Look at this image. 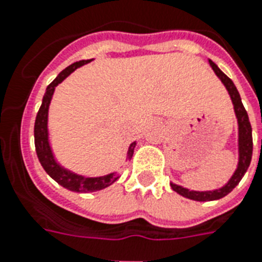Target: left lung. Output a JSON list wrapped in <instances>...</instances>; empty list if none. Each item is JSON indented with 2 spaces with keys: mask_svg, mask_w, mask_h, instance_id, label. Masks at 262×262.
<instances>
[{
  "mask_svg": "<svg viewBox=\"0 0 262 262\" xmlns=\"http://www.w3.org/2000/svg\"><path fill=\"white\" fill-rule=\"evenodd\" d=\"M211 69L214 70V72L216 74V76L220 78L221 82L225 84L227 93L230 95L231 102H233V106H234V113L235 117H237L238 122V164L235 168L234 173L231 175V178L229 179V182L225 184L221 188H216V190L211 191H192L188 190V188H184V187L179 186V184H175V183H171L172 190L178 192L179 195L184 198H188V199H192V201L198 202H210V201H218L221 198L226 196L227 193L231 192L233 188L237 186L238 183L241 182V179L245 175V172L248 171L249 165H250V160H252V153H253V138H252V126H250V121H249L248 113H246L245 107L242 105L241 97H239V93H238L237 87L234 86L233 80L223 74L220 70V67L214 63L212 60H208Z\"/></svg>",
  "mask_w": 262,
  "mask_h": 262,
  "instance_id": "8db88e82",
  "label": "left lung"
}]
</instances>
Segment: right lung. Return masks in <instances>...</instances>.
<instances>
[{"mask_svg":"<svg viewBox=\"0 0 262 262\" xmlns=\"http://www.w3.org/2000/svg\"><path fill=\"white\" fill-rule=\"evenodd\" d=\"M90 60H80L76 61L74 64L69 66L67 69L59 74L54 79V82L50 83L47 87L46 94L42 97L41 106H40L39 113L36 116L35 121V146L36 153L39 157L40 164L42 165L44 171L52 178L56 183H59L61 187H64L67 190L74 191V192H95V191L103 190L106 187L112 186L113 183L120 179L121 173L118 172H112L107 175L97 176V178H86V176L78 175L75 172L70 171L67 168H64L61 164L57 163L55 159V155L52 152L50 144V132H48V110H50L51 101H52V95L55 93V89L59 83L75 71L76 69H79L82 66L90 63ZM137 142H132L129 145V149L126 153V160H130L135 153V148Z\"/></svg>","mask_w":262,"mask_h":262,"instance_id":"right-lung-1","label":"right lung"}]
</instances>
